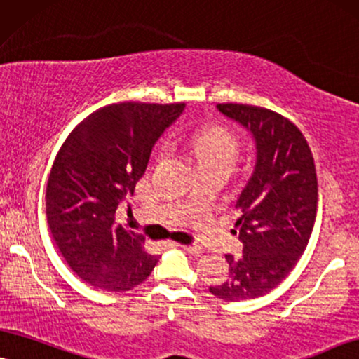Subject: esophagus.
<instances>
[{"mask_svg": "<svg viewBox=\"0 0 359 359\" xmlns=\"http://www.w3.org/2000/svg\"><path fill=\"white\" fill-rule=\"evenodd\" d=\"M177 247H180V248H182V250H185V252L190 253V255H194V257H201L202 253H203L202 248L197 247V245H177Z\"/></svg>", "mask_w": 359, "mask_h": 359, "instance_id": "esophagus-1", "label": "esophagus"}]
</instances>
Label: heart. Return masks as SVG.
<instances>
[{"label":"heart","mask_w":359,"mask_h":359,"mask_svg":"<svg viewBox=\"0 0 359 359\" xmlns=\"http://www.w3.org/2000/svg\"><path fill=\"white\" fill-rule=\"evenodd\" d=\"M187 146L197 157L198 165H219L232 170L237 164L240 144L232 130L220 126L203 127L187 135ZM169 151V142H164L158 149L157 157L162 158Z\"/></svg>","instance_id":"1"}]
</instances>
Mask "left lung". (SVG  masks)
Instances as JSON below:
<instances>
[{
    "label": "left lung",
    "mask_w": 359,
    "mask_h": 359,
    "mask_svg": "<svg viewBox=\"0 0 359 359\" xmlns=\"http://www.w3.org/2000/svg\"><path fill=\"white\" fill-rule=\"evenodd\" d=\"M217 109L252 134L257 161L235 202L243 255H225L229 278L208 290L225 302L253 300L278 287L305 252L318 205L315 161L302 130L278 112L232 102Z\"/></svg>",
    "instance_id": "8db88e82"
}]
</instances>
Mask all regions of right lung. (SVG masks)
Wrapping results in <instances>:
<instances>
[{"label": "right lung", "mask_w": 359, "mask_h": 359, "mask_svg": "<svg viewBox=\"0 0 359 359\" xmlns=\"http://www.w3.org/2000/svg\"><path fill=\"white\" fill-rule=\"evenodd\" d=\"M185 104L121 102L97 109L59 149L46 189L54 242L79 278L127 292L151 275L157 257L144 235L116 222L117 207L146 172L154 144Z\"/></svg>", "instance_id": "1"}]
</instances>
